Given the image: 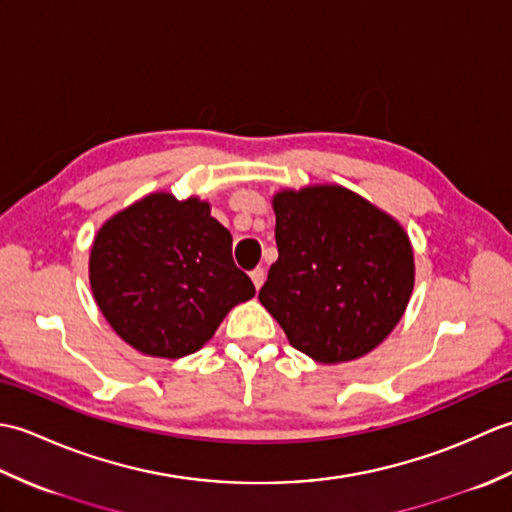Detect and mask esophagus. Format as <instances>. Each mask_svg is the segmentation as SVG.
I'll return each instance as SVG.
<instances>
[{"label": "esophagus", "mask_w": 512, "mask_h": 512, "mask_svg": "<svg viewBox=\"0 0 512 512\" xmlns=\"http://www.w3.org/2000/svg\"><path fill=\"white\" fill-rule=\"evenodd\" d=\"M250 279H253V286L259 290V288H262V284H264V279H266V270L264 268L250 270Z\"/></svg>", "instance_id": "obj_1"}]
</instances>
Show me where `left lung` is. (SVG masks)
Wrapping results in <instances>:
<instances>
[{"label": "left lung", "instance_id": "1", "mask_svg": "<svg viewBox=\"0 0 512 512\" xmlns=\"http://www.w3.org/2000/svg\"><path fill=\"white\" fill-rule=\"evenodd\" d=\"M279 259L259 301L295 350L325 365L354 361L405 314L411 242L394 217L336 184L273 198Z\"/></svg>", "mask_w": 512, "mask_h": 512}]
</instances>
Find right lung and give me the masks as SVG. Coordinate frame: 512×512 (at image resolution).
I'll return each instance as SVG.
<instances>
[{"label": "right lung", "instance_id": "1", "mask_svg": "<svg viewBox=\"0 0 512 512\" xmlns=\"http://www.w3.org/2000/svg\"><path fill=\"white\" fill-rule=\"evenodd\" d=\"M90 286L114 332L158 358L198 352L228 310L255 297L209 202L171 193H151L101 226Z\"/></svg>", "mask_w": 512, "mask_h": 512}]
</instances>
